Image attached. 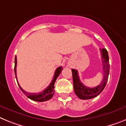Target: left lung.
Returning <instances> with one entry per match:
<instances>
[{
  "mask_svg": "<svg viewBox=\"0 0 126 126\" xmlns=\"http://www.w3.org/2000/svg\"><path fill=\"white\" fill-rule=\"evenodd\" d=\"M103 63V79L100 84L94 87H89L86 86L80 82L78 75V71L72 69V77L74 80V89L75 93L81 99H89L95 98L101 93L107 84L109 78L110 65L108 51L106 49H100Z\"/></svg>",
  "mask_w": 126,
  "mask_h": 126,
  "instance_id": "obj_1",
  "label": "left lung"
}]
</instances>
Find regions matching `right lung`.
I'll return each instance as SVG.
<instances>
[{"label": "right lung", "mask_w": 126, "mask_h": 126, "mask_svg": "<svg viewBox=\"0 0 126 126\" xmlns=\"http://www.w3.org/2000/svg\"><path fill=\"white\" fill-rule=\"evenodd\" d=\"M15 73L16 80H17V77H16V64H17L16 56L15 57ZM62 70H63V67H62V66H60V67L57 68L55 72H54V77L52 79V81H51V84H49V86H48V87H47L46 89H44V90L40 92V93H27V92L25 91V90H23V89L21 87V86H19V84H18V82H17V84H18V86H19V88H20V89L21 90V91H22L28 98L31 99L32 100H33V101H39V102L47 101L49 99H51L52 96H53V95H54V91H55L54 89V82H55V81L56 80L57 78L58 77L59 75L61 74Z\"/></svg>", "instance_id": "1"}]
</instances>
